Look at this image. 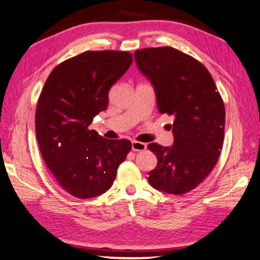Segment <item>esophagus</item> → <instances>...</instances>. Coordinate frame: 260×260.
Here are the masks:
<instances>
[{
  "mask_svg": "<svg viewBox=\"0 0 260 260\" xmlns=\"http://www.w3.org/2000/svg\"><path fill=\"white\" fill-rule=\"evenodd\" d=\"M147 149V144L139 141H132V150L134 151H143Z\"/></svg>",
  "mask_w": 260,
  "mask_h": 260,
  "instance_id": "esophagus-1",
  "label": "esophagus"
}]
</instances>
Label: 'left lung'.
Instances as JSON below:
<instances>
[{"label": "left lung", "instance_id": "left-lung-1", "mask_svg": "<svg viewBox=\"0 0 260 260\" xmlns=\"http://www.w3.org/2000/svg\"><path fill=\"white\" fill-rule=\"evenodd\" d=\"M136 67L151 82L157 108L174 117L172 147L150 143L157 166L148 181L157 190L181 195L208 177L223 143L225 107L203 64L174 48L134 52Z\"/></svg>", "mask_w": 260, "mask_h": 260}]
</instances>
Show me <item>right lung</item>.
Here are the masks:
<instances>
[{
	"mask_svg": "<svg viewBox=\"0 0 260 260\" xmlns=\"http://www.w3.org/2000/svg\"><path fill=\"white\" fill-rule=\"evenodd\" d=\"M132 63L128 51H85L57 65L43 86L35 112L39 148L56 181L78 199L109 190L131 151V141L104 139L88 127Z\"/></svg>",
	"mask_w": 260,
	"mask_h": 260,
	"instance_id": "right-lung-1",
	"label": "right lung"
}]
</instances>
